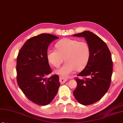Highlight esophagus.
<instances>
[{"mask_svg": "<svg viewBox=\"0 0 123 123\" xmlns=\"http://www.w3.org/2000/svg\"><path fill=\"white\" fill-rule=\"evenodd\" d=\"M59 80H60V82L61 84H64L67 81V79L66 78H65L63 77H61V76H60V78H59Z\"/></svg>", "mask_w": 123, "mask_h": 123, "instance_id": "obj_1", "label": "esophagus"}]
</instances>
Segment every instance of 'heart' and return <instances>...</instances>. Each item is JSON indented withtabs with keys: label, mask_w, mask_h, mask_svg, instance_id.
Listing matches in <instances>:
<instances>
[{
	"label": "heart",
	"mask_w": 123,
	"mask_h": 123,
	"mask_svg": "<svg viewBox=\"0 0 123 123\" xmlns=\"http://www.w3.org/2000/svg\"><path fill=\"white\" fill-rule=\"evenodd\" d=\"M56 47L57 49L47 50V58L55 68H59L65 59L66 62L56 71L57 74L68 77L75 70H81L87 64L91 49L85 41L64 38L56 43Z\"/></svg>",
	"instance_id": "1"
}]
</instances>
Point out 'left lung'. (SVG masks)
I'll return each mask as SVG.
<instances>
[{"label": "left lung", "mask_w": 123, "mask_h": 123, "mask_svg": "<svg viewBox=\"0 0 123 123\" xmlns=\"http://www.w3.org/2000/svg\"><path fill=\"white\" fill-rule=\"evenodd\" d=\"M75 37L85 38L91 49L87 64L76 77L77 83L74 97L83 105H90L99 101L109 88L113 65L111 55L107 44L94 33L89 31L77 33Z\"/></svg>", "instance_id": "left-lung-1"}]
</instances>
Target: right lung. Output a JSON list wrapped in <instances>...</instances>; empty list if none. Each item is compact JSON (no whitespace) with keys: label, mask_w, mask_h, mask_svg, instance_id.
Here are the masks:
<instances>
[{"label":"right lung","mask_w":123,"mask_h":123,"mask_svg":"<svg viewBox=\"0 0 123 123\" xmlns=\"http://www.w3.org/2000/svg\"><path fill=\"white\" fill-rule=\"evenodd\" d=\"M58 37L42 33L26 41L16 60V79L19 87L29 100L40 105L51 102L60 86L59 77L53 74L47 58L50 43Z\"/></svg>","instance_id":"obj_1"}]
</instances>
